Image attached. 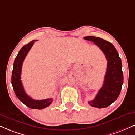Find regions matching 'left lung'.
<instances>
[{"label": "left lung", "mask_w": 135, "mask_h": 135, "mask_svg": "<svg viewBox=\"0 0 135 135\" xmlns=\"http://www.w3.org/2000/svg\"><path fill=\"white\" fill-rule=\"evenodd\" d=\"M85 40L93 42L103 51L107 60V69L104 83L99 90L95 98L88 103L99 108L107 107L115 102L120 94L123 84L122 62L118 52L112 43L100 37L87 36Z\"/></svg>", "instance_id": "8db88e82"}]
</instances>
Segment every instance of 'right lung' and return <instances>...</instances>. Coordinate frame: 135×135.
<instances>
[{"label": "right lung", "mask_w": 135, "mask_h": 135, "mask_svg": "<svg viewBox=\"0 0 135 135\" xmlns=\"http://www.w3.org/2000/svg\"><path fill=\"white\" fill-rule=\"evenodd\" d=\"M35 41H37L36 40H33L28 44L25 45L18 52L14 62L11 83L16 97L26 106L33 109H43L52 103V99L47 98L42 100H33L25 93L21 80V69L23 61Z\"/></svg>", "instance_id": "add662e5"}]
</instances>
